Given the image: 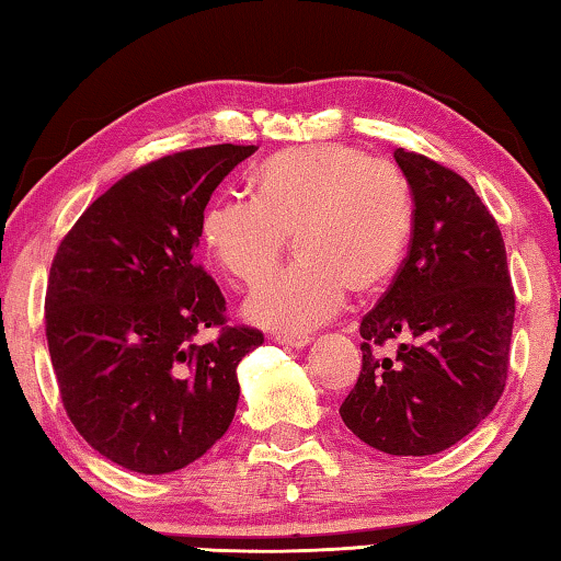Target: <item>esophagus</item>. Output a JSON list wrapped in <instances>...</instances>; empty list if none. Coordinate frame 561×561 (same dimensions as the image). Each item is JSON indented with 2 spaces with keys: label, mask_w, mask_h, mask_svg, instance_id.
Returning <instances> with one entry per match:
<instances>
[{
  "label": "esophagus",
  "mask_w": 561,
  "mask_h": 561,
  "mask_svg": "<svg viewBox=\"0 0 561 561\" xmlns=\"http://www.w3.org/2000/svg\"><path fill=\"white\" fill-rule=\"evenodd\" d=\"M274 342H279L282 346H295V350H301V346H307L312 342V336L307 334H277L274 336Z\"/></svg>",
  "instance_id": "obj_1"
}]
</instances>
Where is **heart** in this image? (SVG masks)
<instances>
[{"mask_svg": "<svg viewBox=\"0 0 561 561\" xmlns=\"http://www.w3.org/2000/svg\"><path fill=\"white\" fill-rule=\"evenodd\" d=\"M252 202L225 197L204 209L199 234L237 282L256 284L282 260L287 237L299 260L260 284L244 305L254 324L307 332L369 297L402 266L416 225L412 184L397 164L342 141L266 157L249 174Z\"/></svg>", "mask_w": 561, "mask_h": 561, "instance_id": "1", "label": "heart"}]
</instances>
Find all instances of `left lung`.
Wrapping results in <instances>:
<instances>
[{
	"instance_id": "obj_1",
	"label": "left lung",
	"mask_w": 561,
	"mask_h": 561,
	"mask_svg": "<svg viewBox=\"0 0 561 561\" xmlns=\"http://www.w3.org/2000/svg\"><path fill=\"white\" fill-rule=\"evenodd\" d=\"M412 184L409 252L362 317V371L340 407L369 447L397 457L449 449L500 402L510 371L514 287L496 219L465 176L397 149ZM389 341H402L394 358Z\"/></svg>"
}]
</instances>
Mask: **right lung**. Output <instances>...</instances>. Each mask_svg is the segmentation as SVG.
<instances>
[{
	"label": "right lung",
	"instance_id": "right-lung-1",
	"mask_svg": "<svg viewBox=\"0 0 561 561\" xmlns=\"http://www.w3.org/2000/svg\"><path fill=\"white\" fill-rule=\"evenodd\" d=\"M254 145H211L124 174L75 221L51 260L44 327L67 416L129 472L199 459L234 420L237 364L264 334L229 327L194 262L217 184ZM217 328L211 343H194Z\"/></svg>",
	"mask_w": 561,
	"mask_h": 561
}]
</instances>
